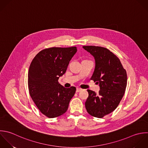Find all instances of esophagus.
Listing matches in <instances>:
<instances>
[{
	"mask_svg": "<svg viewBox=\"0 0 148 148\" xmlns=\"http://www.w3.org/2000/svg\"><path fill=\"white\" fill-rule=\"evenodd\" d=\"M81 90H82V89H80V88H77V90H76V92H77V93H78V92H81Z\"/></svg>",
	"mask_w": 148,
	"mask_h": 148,
	"instance_id": "esophagus-1",
	"label": "esophagus"
}]
</instances>
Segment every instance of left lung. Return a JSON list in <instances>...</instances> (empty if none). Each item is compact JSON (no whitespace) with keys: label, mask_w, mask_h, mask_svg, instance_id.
<instances>
[{"label":"left lung","mask_w":148,"mask_h":148,"mask_svg":"<svg viewBox=\"0 0 148 148\" xmlns=\"http://www.w3.org/2000/svg\"><path fill=\"white\" fill-rule=\"evenodd\" d=\"M95 58V68L91 79L99 85V93L88 89L87 112L101 118L113 112L121 101L127 86V73L119 59L107 48L83 46Z\"/></svg>","instance_id":"1"}]
</instances>
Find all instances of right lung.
I'll use <instances>...</instances> for the list:
<instances>
[{
    "instance_id": "1",
    "label": "right lung",
    "mask_w": 148,
    "mask_h": 148,
    "mask_svg": "<svg viewBox=\"0 0 148 148\" xmlns=\"http://www.w3.org/2000/svg\"><path fill=\"white\" fill-rule=\"evenodd\" d=\"M77 51L76 47L47 48L31 62L28 72L30 96L40 112L49 118L64 114L75 93V87L66 88L58 79Z\"/></svg>"
}]
</instances>
